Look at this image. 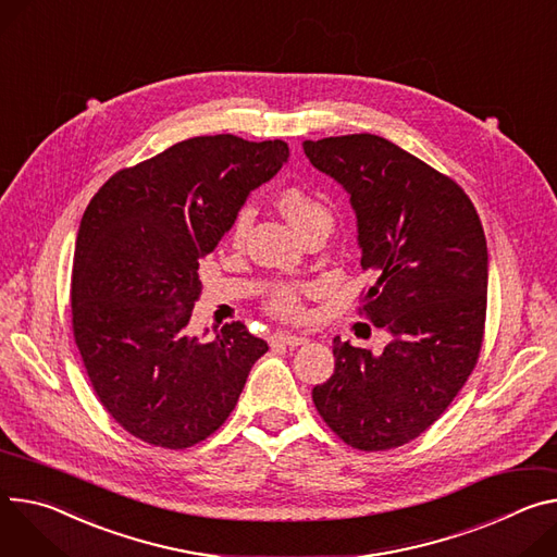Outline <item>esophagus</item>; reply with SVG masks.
<instances>
[{
	"mask_svg": "<svg viewBox=\"0 0 557 557\" xmlns=\"http://www.w3.org/2000/svg\"><path fill=\"white\" fill-rule=\"evenodd\" d=\"M307 342H309L307 337L295 335V333H275L273 335V344H282V346H288V348L301 346V344H307Z\"/></svg>",
	"mask_w": 557,
	"mask_h": 557,
	"instance_id": "esophagus-1",
	"label": "esophagus"
}]
</instances>
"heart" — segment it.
Here are the masks:
<instances>
[{
	"label": "heart",
	"mask_w": 557,
	"mask_h": 557,
	"mask_svg": "<svg viewBox=\"0 0 557 557\" xmlns=\"http://www.w3.org/2000/svg\"><path fill=\"white\" fill-rule=\"evenodd\" d=\"M277 207L280 211L288 218V222L305 235L318 224H331L333 215L326 201L313 193L311 188L301 186V184H286L277 193ZM252 222L250 209H239L231 222L228 237L233 244H242L248 228ZM311 290V284H301V282H280L275 284L269 295H267V311L277 318V320H299L305 315V297Z\"/></svg>",
	"instance_id": "obj_1"
}]
</instances>
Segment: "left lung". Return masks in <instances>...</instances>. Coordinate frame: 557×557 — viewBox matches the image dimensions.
<instances>
[{
    "label": "left lung",
    "instance_id": "left-lung-1",
    "mask_svg": "<svg viewBox=\"0 0 557 557\" xmlns=\"http://www.w3.org/2000/svg\"><path fill=\"white\" fill-rule=\"evenodd\" d=\"M305 153L350 193L362 269L377 277L358 311L391 335L377 356L335 337L315 409L352 448H397L446 411L480 360L484 228L458 182L384 137H324L305 141Z\"/></svg>",
    "mask_w": 557,
    "mask_h": 557
}]
</instances>
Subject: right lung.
I'll use <instances>...</instances> for the list:
<instances>
[{
  "label": "right lung",
  "mask_w": 557,
  "mask_h": 557,
  "mask_svg": "<svg viewBox=\"0 0 557 557\" xmlns=\"http://www.w3.org/2000/svg\"><path fill=\"white\" fill-rule=\"evenodd\" d=\"M286 160L282 139L190 137L117 171L86 207L73 337L99 404L137 440L177 450L213 435L269 350L244 322L211 342L186 329L201 295L199 260Z\"/></svg>",
  "instance_id": "add662e5"
}]
</instances>
